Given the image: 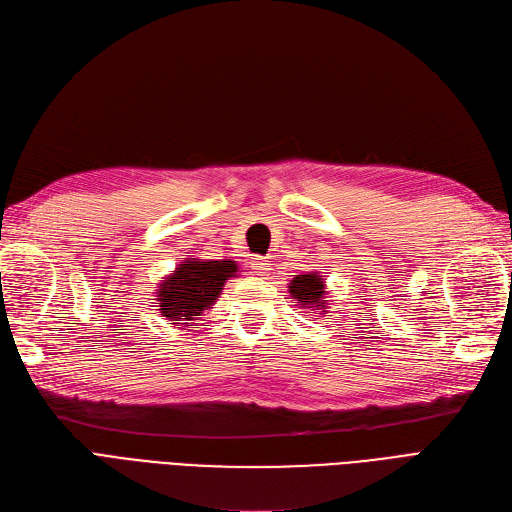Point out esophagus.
Listing matches in <instances>:
<instances>
[{
	"label": "esophagus",
	"instance_id": "1",
	"mask_svg": "<svg viewBox=\"0 0 512 512\" xmlns=\"http://www.w3.org/2000/svg\"><path fill=\"white\" fill-rule=\"evenodd\" d=\"M250 267H252V273H256V275H269L273 271L271 269V260L269 258H262V256L252 258Z\"/></svg>",
	"mask_w": 512,
	"mask_h": 512
}]
</instances>
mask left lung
Returning <instances> with one entry per match:
<instances>
[{
	"label": "left lung",
	"instance_id": "8db88e82",
	"mask_svg": "<svg viewBox=\"0 0 512 512\" xmlns=\"http://www.w3.org/2000/svg\"><path fill=\"white\" fill-rule=\"evenodd\" d=\"M290 288V294L292 298H296L300 302V306H304V309H313V311H319V313H327V302L325 296V281L319 273H306V275H296L292 279V283L288 285Z\"/></svg>",
	"mask_w": 512,
	"mask_h": 512
}]
</instances>
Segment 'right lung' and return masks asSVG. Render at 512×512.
<instances>
[{"mask_svg": "<svg viewBox=\"0 0 512 512\" xmlns=\"http://www.w3.org/2000/svg\"><path fill=\"white\" fill-rule=\"evenodd\" d=\"M237 275L235 260H199L187 258L178 269L163 277L157 290V306L161 317L174 325L182 321L187 325L195 321L203 311L212 309L220 298L227 279Z\"/></svg>", "mask_w": 512, "mask_h": 512, "instance_id": "add662e5", "label": "right lung"}]
</instances>
